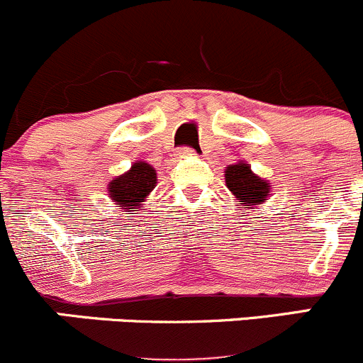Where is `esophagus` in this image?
Masks as SVG:
<instances>
[{
    "mask_svg": "<svg viewBox=\"0 0 363 363\" xmlns=\"http://www.w3.org/2000/svg\"><path fill=\"white\" fill-rule=\"evenodd\" d=\"M178 155H180V157H189V155H194V150H192V148H182L180 152H178Z\"/></svg>",
    "mask_w": 363,
    "mask_h": 363,
    "instance_id": "1",
    "label": "esophagus"
}]
</instances>
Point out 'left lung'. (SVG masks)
<instances>
[{
    "mask_svg": "<svg viewBox=\"0 0 363 363\" xmlns=\"http://www.w3.org/2000/svg\"><path fill=\"white\" fill-rule=\"evenodd\" d=\"M225 185L235 196L236 206L254 208L267 203L272 185L252 173L249 164L236 162L225 167Z\"/></svg>",
    "mask_w": 363,
    "mask_h": 363,
    "instance_id": "8db88e82",
    "label": "left lung"
}]
</instances>
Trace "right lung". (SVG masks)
Wrapping results in <instances>:
<instances>
[{
  "mask_svg": "<svg viewBox=\"0 0 363 363\" xmlns=\"http://www.w3.org/2000/svg\"><path fill=\"white\" fill-rule=\"evenodd\" d=\"M157 185V173L150 164L135 162L127 173L113 178L107 185L109 197L123 211H139Z\"/></svg>",
  "mask_w": 363,
  "mask_h": 363,
  "instance_id": "obj_1",
  "label": "right lung"
}]
</instances>
